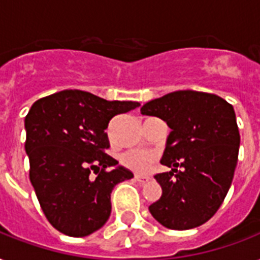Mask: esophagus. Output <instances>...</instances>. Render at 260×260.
<instances>
[{
  "instance_id": "obj_1",
  "label": "esophagus",
  "mask_w": 260,
  "mask_h": 260,
  "mask_svg": "<svg viewBox=\"0 0 260 260\" xmlns=\"http://www.w3.org/2000/svg\"><path fill=\"white\" fill-rule=\"evenodd\" d=\"M135 179L138 182H140V183H147V182H150L151 181V178L150 177H146V175H135Z\"/></svg>"
}]
</instances>
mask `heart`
<instances>
[{"instance_id":"heart-1","label":"heart","mask_w":260,"mask_h":260,"mask_svg":"<svg viewBox=\"0 0 260 260\" xmlns=\"http://www.w3.org/2000/svg\"><path fill=\"white\" fill-rule=\"evenodd\" d=\"M155 156L143 151H129L121 156L122 165L136 173H147L154 165Z\"/></svg>"}]
</instances>
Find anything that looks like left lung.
<instances>
[{"label": "left lung", "instance_id": "1", "mask_svg": "<svg viewBox=\"0 0 260 260\" xmlns=\"http://www.w3.org/2000/svg\"><path fill=\"white\" fill-rule=\"evenodd\" d=\"M142 114L170 126L156 174L162 197L151 204L152 217L169 230L202 225L224 201L238 165L239 135L234 106L216 94L178 90L147 102Z\"/></svg>", "mask_w": 260, "mask_h": 260}]
</instances>
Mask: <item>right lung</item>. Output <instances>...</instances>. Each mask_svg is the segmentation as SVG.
<instances>
[{
    "label": "right lung",
    "instance_id": "1",
    "mask_svg": "<svg viewBox=\"0 0 260 260\" xmlns=\"http://www.w3.org/2000/svg\"><path fill=\"white\" fill-rule=\"evenodd\" d=\"M138 106L82 90H63L30 106L25 117L29 179L47 220L59 232L83 238L108 221L112 190L134 174L105 154V129L116 114Z\"/></svg>",
    "mask_w": 260,
    "mask_h": 260
}]
</instances>
